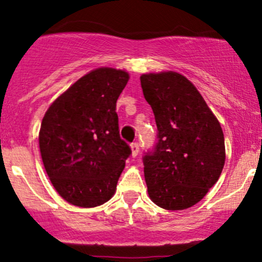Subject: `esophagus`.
I'll list each match as a JSON object with an SVG mask.
<instances>
[{"instance_id": "esophagus-1", "label": "esophagus", "mask_w": 262, "mask_h": 262, "mask_svg": "<svg viewBox=\"0 0 262 262\" xmlns=\"http://www.w3.org/2000/svg\"><path fill=\"white\" fill-rule=\"evenodd\" d=\"M130 149H132V155L133 156H137L138 152H139V144L138 143H133L130 145Z\"/></svg>"}]
</instances>
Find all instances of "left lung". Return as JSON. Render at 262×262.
Masks as SVG:
<instances>
[{"instance_id":"left-lung-1","label":"left lung","mask_w":262,"mask_h":262,"mask_svg":"<svg viewBox=\"0 0 262 262\" xmlns=\"http://www.w3.org/2000/svg\"><path fill=\"white\" fill-rule=\"evenodd\" d=\"M140 83L158 127V141L143 158L149 197L164 209L189 208L221 176L223 130L198 90L181 74H144Z\"/></svg>"}]
</instances>
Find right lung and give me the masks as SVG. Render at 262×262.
Here are the masks:
<instances>
[{
  "label": "right lung",
  "instance_id": "right-lung-1",
  "mask_svg": "<svg viewBox=\"0 0 262 262\" xmlns=\"http://www.w3.org/2000/svg\"><path fill=\"white\" fill-rule=\"evenodd\" d=\"M129 74L100 68L77 80L45 113L39 148L58 193L83 208L111 200L132 154L121 139L116 103Z\"/></svg>",
  "mask_w": 262,
  "mask_h": 262
}]
</instances>
